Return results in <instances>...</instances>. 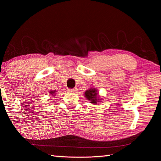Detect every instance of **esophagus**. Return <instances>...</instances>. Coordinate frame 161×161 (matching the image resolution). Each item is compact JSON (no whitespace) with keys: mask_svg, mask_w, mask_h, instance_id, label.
<instances>
[{"mask_svg":"<svg viewBox=\"0 0 161 161\" xmlns=\"http://www.w3.org/2000/svg\"><path fill=\"white\" fill-rule=\"evenodd\" d=\"M68 91H69V92H76L77 91V88H73V89H68Z\"/></svg>","mask_w":161,"mask_h":161,"instance_id":"1","label":"esophagus"}]
</instances>
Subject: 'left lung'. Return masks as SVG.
<instances>
[{
  "label": "left lung",
  "instance_id": "8db88e82",
  "mask_svg": "<svg viewBox=\"0 0 161 161\" xmlns=\"http://www.w3.org/2000/svg\"><path fill=\"white\" fill-rule=\"evenodd\" d=\"M84 96L86 99L89 100L93 104H97L99 102V97H98L97 90L95 88H90L84 92Z\"/></svg>",
  "mask_w": 161,
  "mask_h": 161
}]
</instances>
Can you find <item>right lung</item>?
I'll list each match as a JSON object with an SVG mask.
<instances>
[{
    "label": "right lung",
    "mask_w": 161,
    "mask_h": 161,
    "mask_svg": "<svg viewBox=\"0 0 161 161\" xmlns=\"http://www.w3.org/2000/svg\"><path fill=\"white\" fill-rule=\"evenodd\" d=\"M55 92H56V91H55V90H54V91H50V94H52V95H53V96H55V95H56Z\"/></svg>",
    "instance_id": "add662e5"
}]
</instances>
